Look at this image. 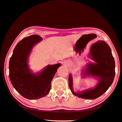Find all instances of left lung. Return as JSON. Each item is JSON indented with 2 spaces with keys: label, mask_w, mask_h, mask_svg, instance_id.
Instances as JSON below:
<instances>
[{
  "label": "left lung",
  "mask_w": 122,
  "mask_h": 122,
  "mask_svg": "<svg viewBox=\"0 0 122 122\" xmlns=\"http://www.w3.org/2000/svg\"><path fill=\"white\" fill-rule=\"evenodd\" d=\"M90 55L95 63H90L84 74L99 78V83L94 88L82 93H75L73 89L72 78L69 75V86L74 96L87 99H94L105 93L112 84L115 76V62L109 46L99 41L91 48Z\"/></svg>",
  "instance_id": "8db88e82"
}]
</instances>
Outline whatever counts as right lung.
I'll use <instances>...</instances> for the list:
<instances>
[{"mask_svg":"<svg viewBox=\"0 0 122 122\" xmlns=\"http://www.w3.org/2000/svg\"><path fill=\"white\" fill-rule=\"evenodd\" d=\"M42 40L37 35L23 38L15 47L9 62V76L13 87L29 99H38L49 93L52 79L61 65H48L37 74L31 73L27 63L29 55L35 44Z\"/></svg>","mask_w":122,"mask_h":122,"instance_id":"add662e5","label":"right lung"}]
</instances>
